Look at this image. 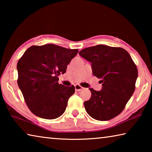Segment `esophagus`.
I'll use <instances>...</instances> for the list:
<instances>
[{
	"label": "esophagus",
	"instance_id": "obj_1",
	"mask_svg": "<svg viewBox=\"0 0 152 152\" xmlns=\"http://www.w3.org/2000/svg\"><path fill=\"white\" fill-rule=\"evenodd\" d=\"M75 90H76V91H81V90H82L84 88L82 86H81L80 85H79V84H76L75 86Z\"/></svg>",
	"mask_w": 152,
	"mask_h": 152
}]
</instances>
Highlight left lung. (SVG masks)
Segmentation results:
<instances>
[{"instance_id": "left-lung-1", "label": "left lung", "mask_w": 152, "mask_h": 152, "mask_svg": "<svg viewBox=\"0 0 152 152\" xmlns=\"http://www.w3.org/2000/svg\"><path fill=\"white\" fill-rule=\"evenodd\" d=\"M78 53L91 62L92 74L102 83L101 91L90 88L91 99L84 102L86 111L99 121L117 116L134 92L138 76L129 53L123 48L104 45L83 49Z\"/></svg>"}]
</instances>
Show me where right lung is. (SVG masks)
<instances>
[{
	"label": "right lung",
	"instance_id": "right-lung-1",
	"mask_svg": "<svg viewBox=\"0 0 152 152\" xmlns=\"http://www.w3.org/2000/svg\"><path fill=\"white\" fill-rule=\"evenodd\" d=\"M78 52L54 44L33 45L18 61V86L31 111L45 119H54L65 112L75 92L74 85L59 84L58 76Z\"/></svg>",
	"mask_w": 152,
	"mask_h": 152
}]
</instances>
